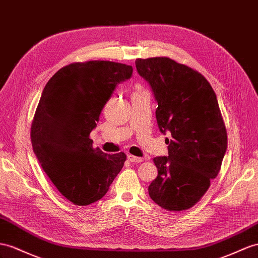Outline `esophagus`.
<instances>
[{
  "label": "esophagus",
  "instance_id": "esophagus-1",
  "mask_svg": "<svg viewBox=\"0 0 258 258\" xmlns=\"http://www.w3.org/2000/svg\"><path fill=\"white\" fill-rule=\"evenodd\" d=\"M128 160L131 162H135V163H140V162H143L144 161V158H141V157H135L133 155H128L127 156Z\"/></svg>",
  "mask_w": 258,
  "mask_h": 258
}]
</instances>
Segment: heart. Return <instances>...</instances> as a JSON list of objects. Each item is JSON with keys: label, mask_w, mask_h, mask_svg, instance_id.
Wrapping results in <instances>:
<instances>
[{"label": "heart", "mask_w": 258, "mask_h": 258, "mask_svg": "<svg viewBox=\"0 0 258 258\" xmlns=\"http://www.w3.org/2000/svg\"><path fill=\"white\" fill-rule=\"evenodd\" d=\"M143 90V88L141 87V86H136V89H135V91H142Z\"/></svg>", "instance_id": "1"}]
</instances>
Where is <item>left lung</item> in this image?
<instances>
[{"instance_id":"obj_1","label":"left lung","mask_w":258,"mask_h":258,"mask_svg":"<svg viewBox=\"0 0 258 258\" xmlns=\"http://www.w3.org/2000/svg\"><path fill=\"white\" fill-rule=\"evenodd\" d=\"M138 74L149 83L158 108V127L167 157H156L158 175L148 186L151 200L169 211L186 210L218 175L228 137L215 91L201 73L169 57L137 58Z\"/></svg>"}]
</instances>
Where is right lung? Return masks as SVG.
Returning a JSON list of instances; mask_svg holds the SVG:
<instances>
[{
    "instance_id": "obj_1",
    "label": "right lung",
    "mask_w": 258,
    "mask_h": 258,
    "mask_svg": "<svg viewBox=\"0 0 258 258\" xmlns=\"http://www.w3.org/2000/svg\"><path fill=\"white\" fill-rule=\"evenodd\" d=\"M133 73L110 61L72 63L50 78L39 100L30 138L43 171L66 200L87 206L107 194L126 160L92 147L90 132L116 86Z\"/></svg>"
}]
</instances>
